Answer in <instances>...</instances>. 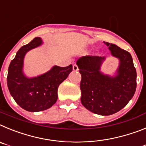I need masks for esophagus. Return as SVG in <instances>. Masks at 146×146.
I'll return each mask as SVG.
<instances>
[{"mask_svg": "<svg viewBox=\"0 0 146 146\" xmlns=\"http://www.w3.org/2000/svg\"><path fill=\"white\" fill-rule=\"evenodd\" d=\"M73 71H78V66H77L76 64H73Z\"/></svg>", "mask_w": 146, "mask_h": 146, "instance_id": "obj_1", "label": "esophagus"}]
</instances>
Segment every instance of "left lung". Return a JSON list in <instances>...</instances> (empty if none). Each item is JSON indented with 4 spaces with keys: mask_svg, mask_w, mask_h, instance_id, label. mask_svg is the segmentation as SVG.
<instances>
[{
    "mask_svg": "<svg viewBox=\"0 0 146 146\" xmlns=\"http://www.w3.org/2000/svg\"><path fill=\"white\" fill-rule=\"evenodd\" d=\"M112 57L118 59L113 74L101 71L106 57L82 56L76 64L82 75L81 102L89 111L100 115H110L122 110L134 96L137 73L131 54L115 44L104 42Z\"/></svg>",
    "mask_w": 146,
    "mask_h": 146,
    "instance_id": "8db88e82",
    "label": "left lung"
}]
</instances>
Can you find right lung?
<instances>
[{"instance_id": "obj_1", "label": "right lung", "mask_w": 146, "mask_h": 146, "mask_svg": "<svg viewBox=\"0 0 146 146\" xmlns=\"http://www.w3.org/2000/svg\"><path fill=\"white\" fill-rule=\"evenodd\" d=\"M42 38L35 37L17 52L8 69L7 86L16 103L26 111L46 110L56 102L58 87L72 72L73 66H53L37 76L29 77L24 72V58L29 50L43 45Z\"/></svg>"}]
</instances>
